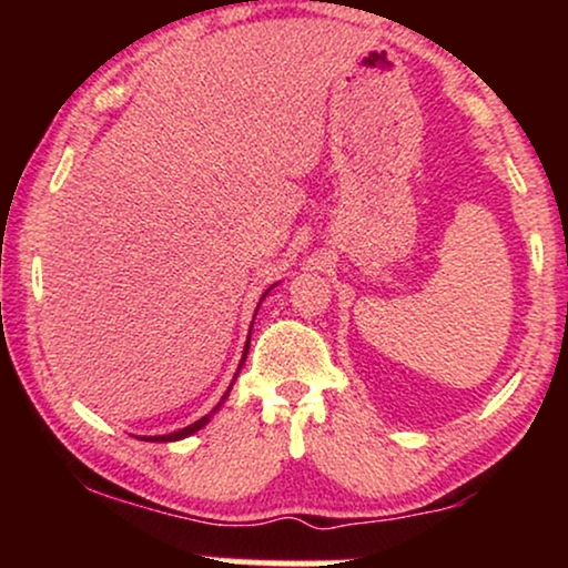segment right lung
Returning <instances> with one entry per match:
<instances>
[{"mask_svg": "<svg viewBox=\"0 0 568 568\" xmlns=\"http://www.w3.org/2000/svg\"><path fill=\"white\" fill-rule=\"evenodd\" d=\"M271 290H274V286H271ZM271 290H266V292H263V297H266V294H268ZM263 297H261V300H263ZM258 307H261V302H258ZM255 313H258V310H255ZM253 321H255V315H253ZM251 328H253V323H251ZM247 348H251V336H247V344H245L243 359H240V367H243V364H245ZM240 367H237V372H235V377H232V383H230V387H227V393H224V395H222V400H220V403H216V406H214L212 410H209V414H206V416H201V418H199V422H193L191 426H185V429H178V432H173V434H160V437H142V439H144V442H178V439H185V437H191V434H196L199 429H204V426H206L209 422H212V416L216 414V410H220V408H222V403H224V400H227V395H230V390H232V385H235V379H237V375H240Z\"/></svg>", "mask_w": 568, "mask_h": 568, "instance_id": "add662e5", "label": "right lung"}]
</instances>
